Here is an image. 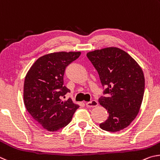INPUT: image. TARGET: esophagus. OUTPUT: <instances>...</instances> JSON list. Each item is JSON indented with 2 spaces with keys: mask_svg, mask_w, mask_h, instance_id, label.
Listing matches in <instances>:
<instances>
[{
  "mask_svg": "<svg viewBox=\"0 0 160 160\" xmlns=\"http://www.w3.org/2000/svg\"><path fill=\"white\" fill-rule=\"evenodd\" d=\"M98 105V103L96 101V100H93L90 102H87L86 103V105L87 108H93V107H96V106Z\"/></svg>",
  "mask_w": 160,
  "mask_h": 160,
  "instance_id": "obj_1",
  "label": "esophagus"
}]
</instances>
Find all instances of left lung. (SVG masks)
I'll return each instance as SVG.
<instances>
[{
  "instance_id": "8db88e82",
  "label": "left lung",
  "mask_w": 160,
  "mask_h": 160,
  "mask_svg": "<svg viewBox=\"0 0 160 160\" xmlns=\"http://www.w3.org/2000/svg\"><path fill=\"white\" fill-rule=\"evenodd\" d=\"M87 58L98 73L103 94L99 102L109 117L102 129L116 132L129 126L138 114L143 98L145 78L141 67L127 52L115 47L89 52Z\"/></svg>"
}]
</instances>
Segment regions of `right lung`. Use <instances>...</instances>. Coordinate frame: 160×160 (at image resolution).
Masks as SVG:
<instances>
[{"label":"right lung","instance_id":"add662e5","mask_svg":"<svg viewBox=\"0 0 160 160\" xmlns=\"http://www.w3.org/2000/svg\"><path fill=\"white\" fill-rule=\"evenodd\" d=\"M81 52H58L39 58L31 67L24 83V102L38 124L49 131L64 128L79 108L71 98H62L70 92L64 86L67 67L79 57Z\"/></svg>","mask_w":160,"mask_h":160}]
</instances>
